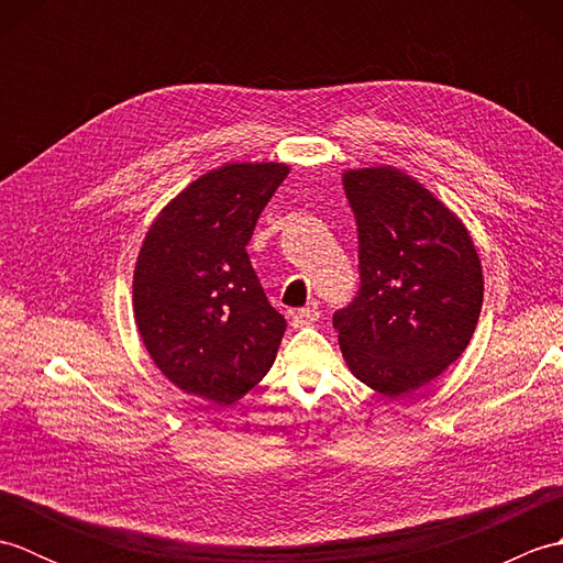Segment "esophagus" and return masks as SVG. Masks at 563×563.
I'll return each mask as SVG.
<instances>
[{"mask_svg":"<svg viewBox=\"0 0 563 563\" xmlns=\"http://www.w3.org/2000/svg\"><path fill=\"white\" fill-rule=\"evenodd\" d=\"M317 319H319V309L317 307H302V309H297V312L292 314V327L295 329H302V327L314 324Z\"/></svg>","mask_w":563,"mask_h":563,"instance_id":"esophagus-1","label":"esophagus"}]
</instances>
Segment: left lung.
<instances>
[{"mask_svg":"<svg viewBox=\"0 0 563 563\" xmlns=\"http://www.w3.org/2000/svg\"><path fill=\"white\" fill-rule=\"evenodd\" d=\"M361 290L333 314L351 373L404 397L464 353L484 302L482 261L457 214L394 166L343 174Z\"/></svg>","mask_w":563,"mask_h":563,"instance_id":"1","label":"left lung"}]
</instances>
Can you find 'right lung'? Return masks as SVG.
<instances>
[{"mask_svg":"<svg viewBox=\"0 0 563 563\" xmlns=\"http://www.w3.org/2000/svg\"><path fill=\"white\" fill-rule=\"evenodd\" d=\"M288 164H224L152 222L135 263L140 339L178 389L234 404L268 373L285 317L271 307L246 244Z\"/></svg>","mask_w":563,"mask_h":563,"instance_id":"obj_1","label":"right lung"}]
</instances>
